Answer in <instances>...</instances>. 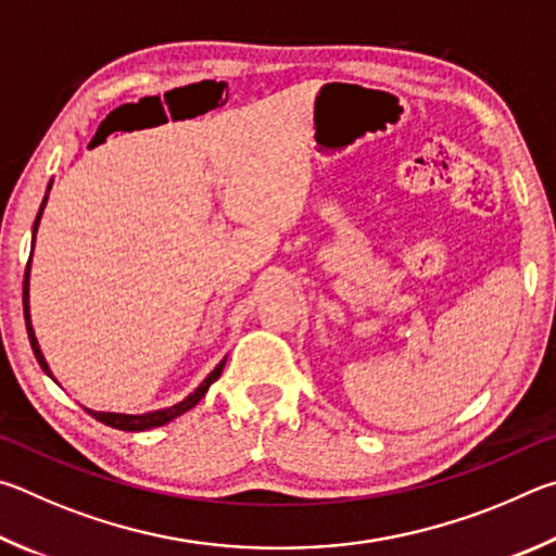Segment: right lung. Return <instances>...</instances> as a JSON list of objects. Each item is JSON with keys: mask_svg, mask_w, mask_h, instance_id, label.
Listing matches in <instances>:
<instances>
[{"mask_svg": "<svg viewBox=\"0 0 556 556\" xmlns=\"http://www.w3.org/2000/svg\"><path fill=\"white\" fill-rule=\"evenodd\" d=\"M51 182H53V180H51ZM51 182H48V190H46V198H43V202H41V210H38V214H36V222H34V241H36L38 222H41V214H43V207H46V202H48V192H51ZM31 256H34V251H31ZM31 256H28V266H26V273H24V317H26V332H28V339H31V349H34V354H36V362L41 364L43 371L53 378L51 368H48V362L43 358L41 346H38V339H36V334H34L31 313H28V276H31ZM224 364H227V356H224L222 362H219L217 366H214V371H212L207 378H204V381H202L198 388H194V391H192L188 397H182L180 403H175V405H170V407H163V410H153V413H143V415L102 413V410H90V407H85V410L90 413V415L94 417V420L110 425V427H114V430H124V432L153 430V427H161V425L173 422L175 417H180L182 413H188L190 407L198 405V403L202 401V397H204V393L210 391V386L222 376ZM53 381H55V378H53ZM55 383H58V381H55Z\"/></svg>", "mask_w": 556, "mask_h": 556, "instance_id": "1", "label": "right lung"}]
</instances>
